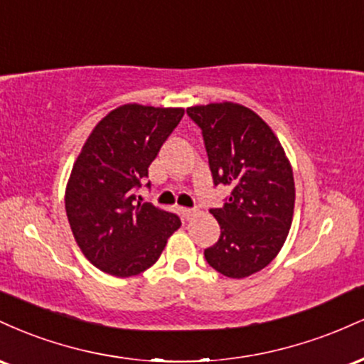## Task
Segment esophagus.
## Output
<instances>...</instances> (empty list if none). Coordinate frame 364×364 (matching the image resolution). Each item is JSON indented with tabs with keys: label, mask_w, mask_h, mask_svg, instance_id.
<instances>
[{
	"label": "esophagus",
	"mask_w": 364,
	"mask_h": 364,
	"mask_svg": "<svg viewBox=\"0 0 364 364\" xmlns=\"http://www.w3.org/2000/svg\"><path fill=\"white\" fill-rule=\"evenodd\" d=\"M179 214H181L183 219L190 220L191 217H193V215L196 214V212L193 210V208H185V207H179Z\"/></svg>",
	"instance_id": "obj_1"
}]
</instances>
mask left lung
<instances>
[{
	"instance_id": "1",
	"label": "left lung",
	"mask_w": 364,
	"mask_h": 364,
	"mask_svg": "<svg viewBox=\"0 0 364 364\" xmlns=\"http://www.w3.org/2000/svg\"><path fill=\"white\" fill-rule=\"evenodd\" d=\"M188 116L202 129L214 185L232 188L210 214L219 241L205 260L225 277L260 272L281 252L294 214V178L281 141L257 112L235 102L193 106Z\"/></svg>"
}]
</instances>
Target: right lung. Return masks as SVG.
<instances>
[{"mask_svg":"<svg viewBox=\"0 0 364 364\" xmlns=\"http://www.w3.org/2000/svg\"><path fill=\"white\" fill-rule=\"evenodd\" d=\"M183 114V107L124 104L104 116L83 144L66 185L65 208L82 253L102 272H144L181 225L176 214L136 202L135 191Z\"/></svg>","mask_w":364,"mask_h":364,"instance_id":"obj_1","label":"right lung"}]
</instances>
